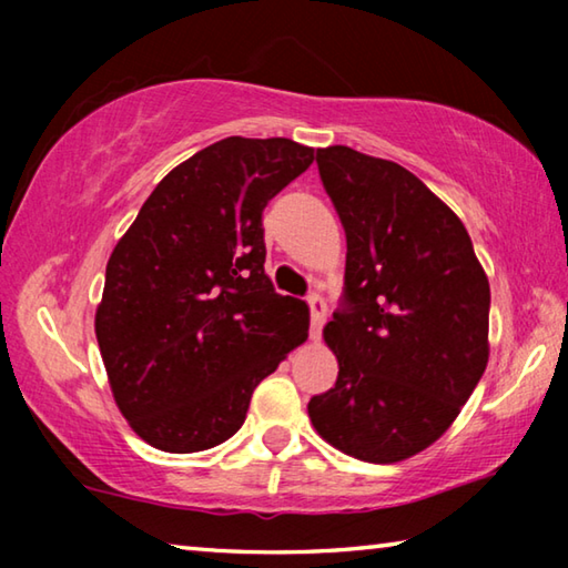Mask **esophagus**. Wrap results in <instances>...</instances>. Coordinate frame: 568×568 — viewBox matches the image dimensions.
<instances>
[{"instance_id": "1", "label": "esophagus", "mask_w": 568, "mask_h": 568, "mask_svg": "<svg viewBox=\"0 0 568 568\" xmlns=\"http://www.w3.org/2000/svg\"><path fill=\"white\" fill-rule=\"evenodd\" d=\"M307 305H311V335L313 338H318L323 323H325V315H328V305H325L323 297L315 293L307 295Z\"/></svg>"}]
</instances>
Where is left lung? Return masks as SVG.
<instances>
[{
  "mask_svg": "<svg viewBox=\"0 0 568 568\" xmlns=\"http://www.w3.org/2000/svg\"><path fill=\"white\" fill-rule=\"evenodd\" d=\"M315 162L348 253L323 328L338 381L307 416L343 454L396 464L444 436L484 376L488 277L458 215L413 172L345 145Z\"/></svg>",
  "mask_w": 568,
  "mask_h": 568,
  "instance_id": "left-lung-1",
  "label": "left lung"
}]
</instances>
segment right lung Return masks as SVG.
Listing matches in <instances>:
<instances>
[{
  "instance_id": "add662e5",
  "label": "right lung",
  "mask_w": 568,
  "mask_h": 568,
  "mask_svg": "<svg viewBox=\"0 0 568 568\" xmlns=\"http://www.w3.org/2000/svg\"><path fill=\"white\" fill-rule=\"evenodd\" d=\"M285 138H225L170 170L114 245L94 315L114 403L168 454L223 444L311 313L265 275L263 210L311 168Z\"/></svg>"
}]
</instances>
